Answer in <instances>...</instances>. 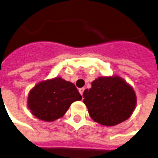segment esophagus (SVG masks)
Masks as SVG:
<instances>
[{
	"label": "esophagus",
	"instance_id": "obj_1",
	"mask_svg": "<svg viewBox=\"0 0 158 158\" xmlns=\"http://www.w3.org/2000/svg\"><path fill=\"white\" fill-rule=\"evenodd\" d=\"M84 90H85V88H81V89H79V92H80V94H81V96L83 95V92H84Z\"/></svg>",
	"mask_w": 158,
	"mask_h": 158
}]
</instances>
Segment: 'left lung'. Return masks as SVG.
I'll return each mask as SVG.
<instances>
[{
  "label": "left lung",
  "instance_id": "8db88e82",
  "mask_svg": "<svg viewBox=\"0 0 158 158\" xmlns=\"http://www.w3.org/2000/svg\"><path fill=\"white\" fill-rule=\"evenodd\" d=\"M83 93V103L92 119L99 124L113 127L127 120L136 106L133 88L117 76L101 77Z\"/></svg>",
  "mask_w": 158,
  "mask_h": 158
}]
</instances>
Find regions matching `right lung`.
Returning <instances> with one entry per match:
<instances>
[{"label": "right lung", "mask_w": 158, "mask_h": 158, "mask_svg": "<svg viewBox=\"0 0 158 158\" xmlns=\"http://www.w3.org/2000/svg\"><path fill=\"white\" fill-rule=\"evenodd\" d=\"M81 99L73 83L55 77L37 83L30 90L27 107L38 119L54 122L65 114L73 102Z\"/></svg>", "instance_id": "right-lung-1"}]
</instances>
